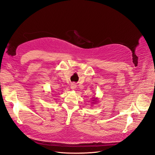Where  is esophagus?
Here are the masks:
<instances>
[{"label": "esophagus", "mask_w": 155, "mask_h": 155, "mask_svg": "<svg viewBox=\"0 0 155 155\" xmlns=\"http://www.w3.org/2000/svg\"><path fill=\"white\" fill-rule=\"evenodd\" d=\"M76 87H77L76 84H71V88L72 89V90H74V89H75Z\"/></svg>", "instance_id": "34e87169"}]
</instances>
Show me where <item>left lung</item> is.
<instances>
[{
	"mask_svg": "<svg viewBox=\"0 0 155 155\" xmlns=\"http://www.w3.org/2000/svg\"><path fill=\"white\" fill-rule=\"evenodd\" d=\"M94 98H95V97H94ZM92 99H93V98H92ZM96 100H97V99H93V100H92V101H94V102H96V101H96ZM93 103H94V102H93Z\"/></svg>",
	"mask_w": 155,
	"mask_h": 155,
	"instance_id": "1",
	"label": "left lung"
}]
</instances>
